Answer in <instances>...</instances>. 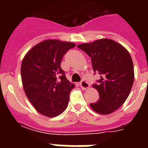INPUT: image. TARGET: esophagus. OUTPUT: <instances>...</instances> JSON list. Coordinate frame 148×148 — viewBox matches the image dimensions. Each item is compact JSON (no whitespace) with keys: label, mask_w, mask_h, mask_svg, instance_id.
<instances>
[{"label":"esophagus","mask_w":148,"mask_h":148,"mask_svg":"<svg viewBox=\"0 0 148 148\" xmlns=\"http://www.w3.org/2000/svg\"><path fill=\"white\" fill-rule=\"evenodd\" d=\"M80 86H81V88H82V89H88V88H89V87H90V85H89V84L88 83V81H86L85 80H82V81L80 82Z\"/></svg>","instance_id":"esophagus-1"}]
</instances>
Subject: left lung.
Here are the masks:
<instances>
[{"instance_id":"obj_1","label":"left lung","mask_w":148,"mask_h":148,"mask_svg":"<svg viewBox=\"0 0 148 148\" xmlns=\"http://www.w3.org/2000/svg\"><path fill=\"white\" fill-rule=\"evenodd\" d=\"M77 47L91 58L94 71L101 75L97 84H93L99 100L90 103V108L101 114H111L124 103L132 88L134 72L130 53L121 45L107 38Z\"/></svg>"}]
</instances>
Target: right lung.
<instances>
[{"mask_svg": "<svg viewBox=\"0 0 148 148\" xmlns=\"http://www.w3.org/2000/svg\"><path fill=\"white\" fill-rule=\"evenodd\" d=\"M72 42L46 40L33 47L22 60L21 74L24 92L34 108L41 114L53 117L67 108L74 84L60 67Z\"/></svg>", "mask_w": 148, "mask_h": 148, "instance_id": "obj_1", "label": "right lung"}]
</instances>
